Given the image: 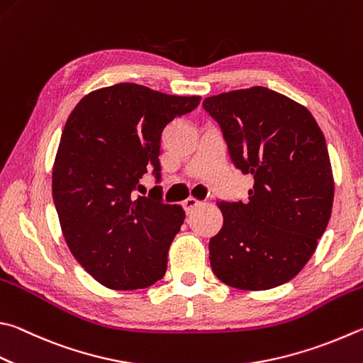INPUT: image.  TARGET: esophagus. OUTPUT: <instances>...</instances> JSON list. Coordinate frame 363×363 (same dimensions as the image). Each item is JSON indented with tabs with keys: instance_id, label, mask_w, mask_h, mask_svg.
Returning <instances> with one entry per match:
<instances>
[{
	"instance_id": "obj_1",
	"label": "esophagus",
	"mask_w": 363,
	"mask_h": 363,
	"mask_svg": "<svg viewBox=\"0 0 363 363\" xmlns=\"http://www.w3.org/2000/svg\"><path fill=\"white\" fill-rule=\"evenodd\" d=\"M200 204V201L196 200V199H194V196H189L187 200H184L182 201V206H184V209H186V213L189 214V213H192V211L199 206Z\"/></svg>"
}]
</instances>
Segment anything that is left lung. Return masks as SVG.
Instances as JSON below:
<instances>
[{
    "label": "left lung",
    "mask_w": 363,
    "mask_h": 363,
    "mask_svg": "<svg viewBox=\"0 0 363 363\" xmlns=\"http://www.w3.org/2000/svg\"><path fill=\"white\" fill-rule=\"evenodd\" d=\"M236 168L254 177L247 203L217 201L223 225L209 260L223 284L268 291L311 259L332 214L335 182L325 138L313 114L267 87L209 96Z\"/></svg>",
    "instance_id": "obj_1"
}]
</instances>
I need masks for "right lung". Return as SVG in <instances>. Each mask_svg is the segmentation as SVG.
I'll use <instances>...</instances> for the list:
<instances>
[{"mask_svg": "<svg viewBox=\"0 0 363 363\" xmlns=\"http://www.w3.org/2000/svg\"><path fill=\"white\" fill-rule=\"evenodd\" d=\"M200 100L122 82L90 91L69 114L52 196L71 254L101 286L133 291L164 276L186 211L133 192L150 164L160 169L164 127Z\"/></svg>", "mask_w": 363, "mask_h": 363, "instance_id": "obj_1", "label": "right lung"}]
</instances>
